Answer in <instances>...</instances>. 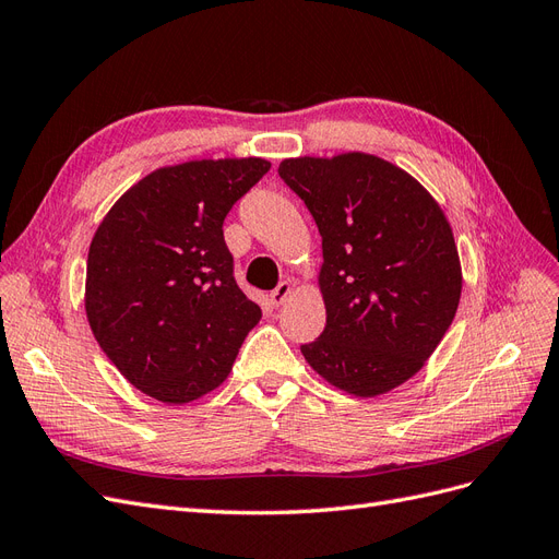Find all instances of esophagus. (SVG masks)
I'll return each instance as SVG.
<instances>
[{
	"mask_svg": "<svg viewBox=\"0 0 559 559\" xmlns=\"http://www.w3.org/2000/svg\"><path fill=\"white\" fill-rule=\"evenodd\" d=\"M292 296V282H280L273 292H270V300H273V306L280 308L286 302V298Z\"/></svg>",
	"mask_w": 559,
	"mask_h": 559,
	"instance_id": "34e87169",
	"label": "esophagus"
}]
</instances>
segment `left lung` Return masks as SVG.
Returning a JSON list of instances; mask_svg holds the SVG:
<instances>
[{"mask_svg":"<svg viewBox=\"0 0 559 559\" xmlns=\"http://www.w3.org/2000/svg\"><path fill=\"white\" fill-rule=\"evenodd\" d=\"M277 173L306 202L324 253L326 329L302 357L352 396L392 392L427 364L460 306L445 212L413 175L364 151L284 158Z\"/></svg>","mask_w":559,"mask_h":559,"instance_id":"8db88e82","label":"left lung"}]
</instances>
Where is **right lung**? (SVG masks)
I'll return each instance as SVG.
<instances>
[{
	"instance_id": "add662e5",
	"label": "right lung",
	"mask_w": 559,
	"mask_h": 559,
	"mask_svg": "<svg viewBox=\"0 0 559 559\" xmlns=\"http://www.w3.org/2000/svg\"><path fill=\"white\" fill-rule=\"evenodd\" d=\"M265 158H200L148 173L118 198L88 249L83 306L95 341L142 394L205 396L233 370L261 308L233 277L224 218Z\"/></svg>"
}]
</instances>
